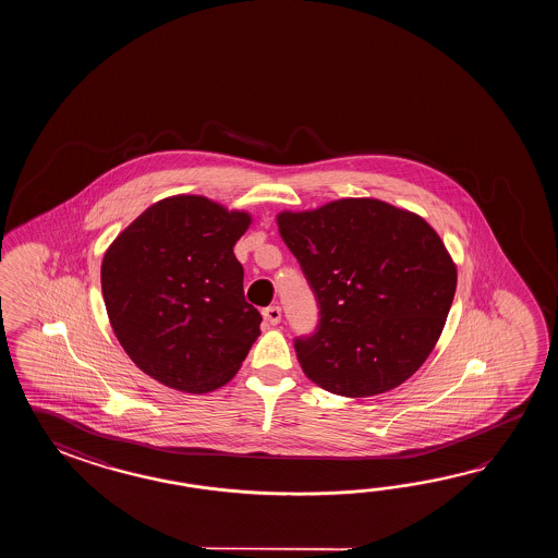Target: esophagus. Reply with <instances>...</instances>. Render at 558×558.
Returning <instances> with one entry per match:
<instances>
[{
  "mask_svg": "<svg viewBox=\"0 0 558 558\" xmlns=\"http://www.w3.org/2000/svg\"><path fill=\"white\" fill-rule=\"evenodd\" d=\"M263 317L267 323H271V325H277L279 320H281V307H277V305H271V307L263 308Z\"/></svg>",
  "mask_w": 558,
  "mask_h": 558,
  "instance_id": "1",
  "label": "esophagus"
}]
</instances>
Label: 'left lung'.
<instances>
[{"label":"left lung","mask_w":558,"mask_h":558,"mask_svg":"<svg viewBox=\"0 0 558 558\" xmlns=\"http://www.w3.org/2000/svg\"><path fill=\"white\" fill-rule=\"evenodd\" d=\"M319 305L317 331L296 337L308 379L341 397L391 391L439 341L457 265L423 217L379 199H339L277 215Z\"/></svg>","instance_id":"8db88e82"}]
</instances>
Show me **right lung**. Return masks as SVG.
Instances as JSON below:
<instances>
[{
  "label": "right lung",
  "mask_w": 558,
  "mask_h": 558,
  "mask_svg": "<svg viewBox=\"0 0 558 558\" xmlns=\"http://www.w3.org/2000/svg\"><path fill=\"white\" fill-rule=\"evenodd\" d=\"M251 215L202 195L147 207L101 263L107 317L131 361L178 391H215L233 379L262 335L245 301L233 245Z\"/></svg>",
  "instance_id": "add662e5"
}]
</instances>
